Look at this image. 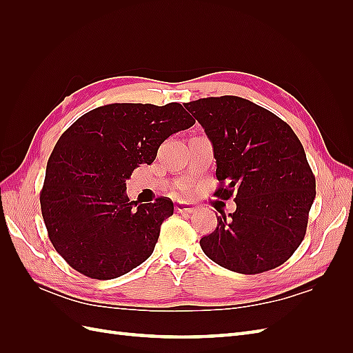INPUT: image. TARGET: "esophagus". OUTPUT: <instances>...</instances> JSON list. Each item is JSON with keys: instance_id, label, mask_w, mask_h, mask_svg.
Returning <instances> with one entry per match:
<instances>
[{"instance_id": "esophagus-1", "label": "esophagus", "mask_w": 353, "mask_h": 353, "mask_svg": "<svg viewBox=\"0 0 353 353\" xmlns=\"http://www.w3.org/2000/svg\"><path fill=\"white\" fill-rule=\"evenodd\" d=\"M175 210L176 213H181V215H191L194 212V208L187 205V203H176Z\"/></svg>"}]
</instances>
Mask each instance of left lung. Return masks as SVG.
I'll use <instances>...</instances> for the list:
<instances>
[{"mask_svg": "<svg viewBox=\"0 0 353 353\" xmlns=\"http://www.w3.org/2000/svg\"><path fill=\"white\" fill-rule=\"evenodd\" d=\"M216 159L219 188L237 209L222 210L218 227L200 240L222 268L261 274L283 265L301 245L315 199V176L293 130L270 110L236 95L185 103Z\"/></svg>", "mask_w": 353, "mask_h": 353, "instance_id": "left-lung-1", "label": "left lung"}]
</instances>
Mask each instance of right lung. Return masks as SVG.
Returning <instances> with one entry per match:
<instances>
[{
    "label": "right lung",
    "mask_w": 353,
    "mask_h": 353,
    "mask_svg": "<svg viewBox=\"0 0 353 353\" xmlns=\"http://www.w3.org/2000/svg\"><path fill=\"white\" fill-rule=\"evenodd\" d=\"M179 103H113L81 116L63 132L39 201L48 237L73 270L112 280L150 258L170 199L131 201L126 179L150 165L166 138L194 125Z\"/></svg>",
    "instance_id": "right-lung-1"
}]
</instances>
